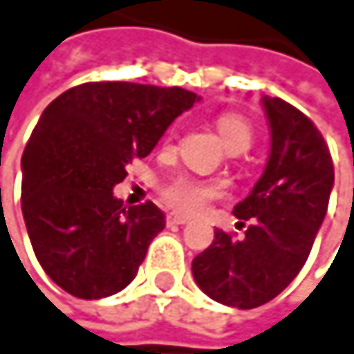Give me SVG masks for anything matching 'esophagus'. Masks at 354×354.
<instances>
[{
  "label": "esophagus",
  "instance_id": "34e87169",
  "mask_svg": "<svg viewBox=\"0 0 354 354\" xmlns=\"http://www.w3.org/2000/svg\"><path fill=\"white\" fill-rule=\"evenodd\" d=\"M165 220H167V224H178V226L189 222V218H185V216H178V214H167V218H165Z\"/></svg>",
  "mask_w": 354,
  "mask_h": 354
}]
</instances>
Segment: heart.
Returning a JSON list of instances; mask_svg holds the SVG:
<instances>
[{"mask_svg":"<svg viewBox=\"0 0 354 354\" xmlns=\"http://www.w3.org/2000/svg\"><path fill=\"white\" fill-rule=\"evenodd\" d=\"M216 128L231 153H245L252 147L254 132L252 125L243 117L235 113L220 115L216 119ZM222 195H224V185L220 180L195 178V176L189 174H176L159 185L161 201L169 209L185 216L201 214L214 199Z\"/></svg>","mask_w":354,"mask_h":354,"instance_id":"1","label":"heart"}]
</instances>
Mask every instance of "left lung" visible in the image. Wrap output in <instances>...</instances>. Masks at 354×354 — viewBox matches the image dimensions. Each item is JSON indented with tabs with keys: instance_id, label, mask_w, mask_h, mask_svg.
<instances>
[{
	"instance_id": "1",
	"label": "left lung",
	"mask_w": 354,
	"mask_h": 354,
	"mask_svg": "<svg viewBox=\"0 0 354 354\" xmlns=\"http://www.w3.org/2000/svg\"><path fill=\"white\" fill-rule=\"evenodd\" d=\"M270 125L264 174L233 214L245 237L216 229L193 260L197 286L216 302L256 308L279 296L304 266L334 187V163L317 125L281 98H262Z\"/></svg>"
}]
</instances>
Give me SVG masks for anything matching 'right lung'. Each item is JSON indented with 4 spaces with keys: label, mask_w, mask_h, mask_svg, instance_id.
Instances as JSON below:
<instances>
[{
    "label": "right lung",
    "mask_w": 354,
    "mask_h": 354,
    "mask_svg": "<svg viewBox=\"0 0 354 354\" xmlns=\"http://www.w3.org/2000/svg\"><path fill=\"white\" fill-rule=\"evenodd\" d=\"M183 88L90 82L52 100L22 153V216L50 279L98 300L130 286L165 216L123 207L113 187L147 157L169 123L197 102Z\"/></svg>",
    "instance_id": "obj_1"
}]
</instances>
